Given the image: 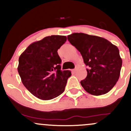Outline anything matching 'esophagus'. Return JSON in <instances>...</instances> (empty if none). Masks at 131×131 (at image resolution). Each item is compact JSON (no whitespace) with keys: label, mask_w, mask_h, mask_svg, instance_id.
Instances as JSON below:
<instances>
[{"label":"esophagus","mask_w":131,"mask_h":131,"mask_svg":"<svg viewBox=\"0 0 131 131\" xmlns=\"http://www.w3.org/2000/svg\"><path fill=\"white\" fill-rule=\"evenodd\" d=\"M72 72L74 73L75 72H76V69H73V70H72Z\"/></svg>","instance_id":"1"}]
</instances>
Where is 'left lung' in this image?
Masks as SVG:
<instances>
[{
  "label": "left lung",
  "instance_id": "1",
  "mask_svg": "<svg viewBox=\"0 0 131 131\" xmlns=\"http://www.w3.org/2000/svg\"><path fill=\"white\" fill-rule=\"evenodd\" d=\"M68 40L80 52L89 67L81 84L87 92L101 95L110 91L119 78L122 59L116 46L103 37L73 33Z\"/></svg>",
  "mask_w": 131,
  "mask_h": 131
}]
</instances>
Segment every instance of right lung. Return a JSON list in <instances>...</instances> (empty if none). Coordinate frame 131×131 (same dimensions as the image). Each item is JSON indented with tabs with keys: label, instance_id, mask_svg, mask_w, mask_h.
<instances>
[{
	"label": "right lung",
	"instance_id": "right-lung-1",
	"mask_svg": "<svg viewBox=\"0 0 131 131\" xmlns=\"http://www.w3.org/2000/svg\"><path fill=\"white\" fill-rule=\"evenodd\" d=\"M66 41L64 36L46 37L30 44L19 56L18 71L23 84L37 98L51 100L64 92L71 73L61 70L57 50Z\"/></svg>",
	"mask_w": 131,
	"mask_h": 131
}]
</instances>
